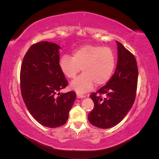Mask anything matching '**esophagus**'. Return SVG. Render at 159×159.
Listing matches in <instances>:
<instances>
[{"label":"esophagus","mask_w":159,"mask_h":159,"mask_svg":"<svg viewBox=\"0 0 159 159\" xmlns=\"http://www.w3.org/2000/svg\"><path fill=\"white\" fill-rule=\"evenodd\" d=\"M76 96H77V98H85V95H84L83 94L79 93H78L76 94Z\"/></svg>","instance_id":"obj_1"}]
</instances>
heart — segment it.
Wrapping results in <instances>:
<instances>
[{"label":"heart","mask_w":159,"mask_h":159,"mask_svg":"<svg viewBox=\"0 0 159 159\" xmlns=\"http://www.w3.org/2000/svg\"><path fill=\"white\" fill-rule=\"evenodd\" d=\"M115 58L109 48L91 44L75 50L72 57L64 55L60 61L62 73L67 78H74L81 69L83 71L70 84V88L80 93H85L95 84L101 86L108 82L115 68Z\"/></svg>","instance_id":"1"}]
</instances>
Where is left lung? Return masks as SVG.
<instances>
[{"label": "left lung", "mask_w": 159, "mask_h": 159, "mask_svg": "<svg viewBox=\"0 0 159 159\" xmlns=\"http://www.w3.org/2000/svg\"><path fill=\"white\" fill-rule=\"evenodd\" d=\"M116 42L117 64L115 73L106 85L90 95L94 108L88 115V120L93 125L101 129L113 127L121 122L131 109L136 98V59L122 44Z\"/></svg>", "instance_id": "8db88e82"}]
</instances>
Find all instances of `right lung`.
<instances>
[{"mask_svg":"<svg viewBox=\"0 0 159 159\" xmlns=\"http://www.w3.org/2000/svg\"><path fill=\"white\" fill-rule=\"evenodd\" d=\"M60 46L40 42L31 46L23 58L20 90L26 106L35 120L50 128L64 125L76 94L60 93L68 85L60 67Z\"/></svg>","mask_w":159,"mask_h":159,"instance_id":"add662e5","label":"right lung"}]
</instances>
